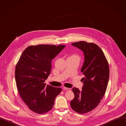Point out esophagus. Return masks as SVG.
<instances>
[{
    "instance_id": "34e87169",
    "label": "esophagus",
    "mask_w": 126,
    "mask_h": 126,
    "mask_svg": "<svg viewBox=\"0 0 126 126\" xmlns=\"http://www.w3.org/2000/svg\"><path fill=\"white\" fill-rule=\"evenodd\" d=\"M63 89L65 90H67V91H70L71 90V89L69 88H67V87H63Z\"/></svg>"
}]
</instances>
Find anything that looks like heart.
Masks as SVG:
<instances>
[{
    "label": "heart",
    "instance_id": "b5f03b06",
    "mask_svg": "<svg viewBox=\"0 0 126 126\" xmlns=\"http://www.w3.org/2000/svg\"><path fill=\"white\" fill-rule=\"evenodd\" d=\"M73 56H75V57H78H78L77 56H76V55H73Z\"/></svg>",
    "mask_w": 126,
    "mask_h": 126
}]
</instances>
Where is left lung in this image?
Here are the masks:
<instances>
[{
  "mask_svg": "<svg viewBox=\"0 0 126 126\" xmlns=\"http://www.w3.org/2000/svg\"><path fill=\"white\" fill-rule=\"evenodd\" d=\"M71 45L84 52L85 61L81 72L85 77L82 79L84 85L81 91L76 87L72 89L75 97L70 106L77 113L84 114L94 109L105 94L109 78V64L96 44L81 41Z\"/></svg>",
  "mask_w": 126,
  "mask_h": 126,
  "instance_id": "8db88e82",
  "label": "left lung"
}]
</instances>
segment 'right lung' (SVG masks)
<instances>
[{
  "label": "right lung",
  "mask_w": 126,
  "mask_h": 126,
  "mask_svg": "<svg viewBox=\"0 0 126 126\" xmlns=\"http://www.w3.org/2000/svg\"><path fill=\"white\" fill-rule=\"evenodd\" d=\"M65 47L64 45L39 44L26 47L16 65L15 80L19 94L32 111L44 114L54 106L60 87L46 85L51 69V61Z\"/></svg>",
  "instance_id": "1"
}]
</instances>
